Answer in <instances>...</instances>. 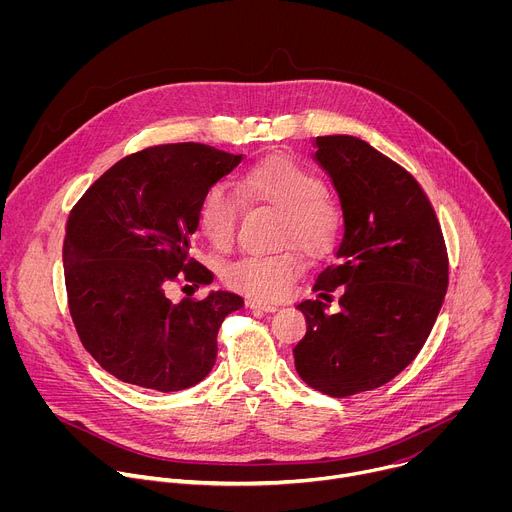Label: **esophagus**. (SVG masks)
<instances>
[{
    "label": "esophagus",
    "instance_id": "esophagus-1",
    "mask_svg": "<svg viewBox=\"0 0 512 512\" xmlns=\"http://www.w3.org/2000/svg\"><path fill=\"white\" fill-rule=\"evenodd\" d=\"M247 308H251V310H261V312H275L277 310V306H273V304H267V302H261V300H247Z\"/></svg>",
    "mask_w": 512,
    "mask_h": 512
}]
</instances>
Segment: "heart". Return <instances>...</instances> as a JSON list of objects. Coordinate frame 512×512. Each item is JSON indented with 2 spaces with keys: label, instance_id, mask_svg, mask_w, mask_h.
Returning a JSON list of instances; mask_svg holds the SVG:
<instances>
[{
  "label": "heart",
  "instance_id": "b5f03b06",
  "mask_svg": "<svg viewBox=\"0 0 512 512\" xmlns=\"http://www.w3.org/2000/svg\"><path fill=\"white\" fill-rule=\"evenodd\" d=\"M243 188L253 202L283 210L277 253H251L225 267V279L245 294L273 302L287 294L291 281L304 271V251L326 255L338 239V212L324 198V182L304 164L289 156H271L243 174ZM200 229L208 241L227 249L235 243L241 202L225 186H214L202 198Z\"/></svg>",
  "mask_w": 512,
  "mask_h": 512
}]
</instances>
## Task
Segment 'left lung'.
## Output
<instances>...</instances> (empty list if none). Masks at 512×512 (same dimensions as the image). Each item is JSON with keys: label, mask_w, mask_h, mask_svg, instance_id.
I'll use <instances>...</instances> for the list:
<instances>
[{"label": "left lung", "mask_w": 512, "mask_h": 512, "mask_svg": "<svg viewBox=\"0 0 512 512\" xmlns=\"http://www.w3.org/2000/svg\"><path fill=\"white\" fill-rule=\"evenodd\" d=\"M314 160L342 204L344 233L320 271V300L298 308L306 336L296 344L298 375L316 391L348 397L395 379L419 354L442 310L450 263L444 233L419 182L352 135L314 139Z\"/></svg>", "instance_id": "1"}]
</instances>
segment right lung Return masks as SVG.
Returning a JSON list of instances; mask_svg holds the SVG:
<instances>
[{"instance_id":"right-lung-1","label":"right lung","mask_w":512,"mask_h":512,"mask_svg":"<svg viewBox=\"0 0 512 512\" xmlns=\"http://www.w3.org/2000/svg\"><path fill=\"white\" fill-rule=\"evenodd\" d=\"M243 156L204 143H162L115 162L72 206L62 261L68 312L87 352L123 383L172 393L200 383L216 360L223 320L243 298L210 291L192 257L206 192Z\"/></svg>"}]
</instances>
